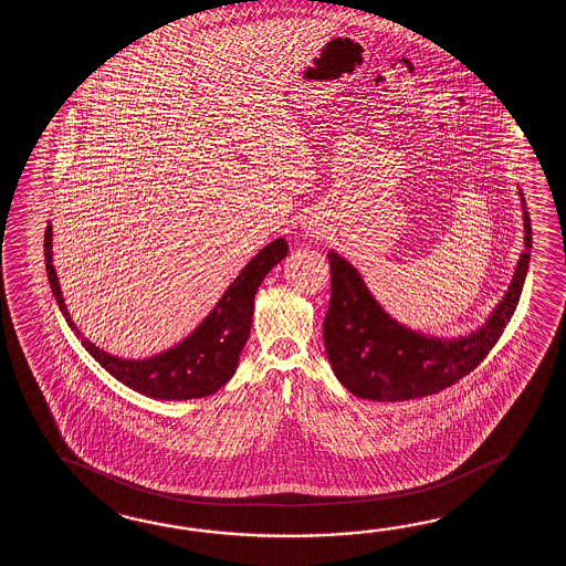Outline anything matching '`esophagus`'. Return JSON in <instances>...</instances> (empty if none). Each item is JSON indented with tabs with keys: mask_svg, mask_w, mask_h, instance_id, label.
Here are the masks:
<instances>
[{
	"mask_svg": "<svg viewBox=\"0 0 566 566\" xmlns=\"http://www.w3.org/2000/svg\"><path fill=\"white\" fill-rule=\"evenodd\" d=\"M307 232H310V237H312V239H317V234H319V229H317L315 224H312V227L307 229Z\"/></svg>",
	"mask_w": 566,
	"mask_h": 566,
	"instance_id": "esophagus-1",
	"label": "esophagus"
}]
</instances>
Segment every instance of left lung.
<instances>
[{"label": "left lung", "instance_id": "1", "mask_svg": "<svg viewBox=\"0 0 566 566\" xmlns=\"http://www.w3.org/2000/svg\"><path fill=\"white\" fill-rule=\"evenodd\" d=\"M517 193L524 251L502 301L485 324L465 336H431L400 324L374 300L356 266L336 251L327 253L332 297L324 322L325 352L337 380L354 397L386 402L427 397L480 366L516 312L528 273L532 227L524 193Z\"/></svg>", "mask_w": 566, "mask_h": 566}]
</instances>
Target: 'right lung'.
I'll list each match as a JSON object with an SVG mask.
<instances>
[{"mask_svg": "<svg viewBox=\"0 0 566 566\" xmlns=\"http://www.w3.org/2000/svg\"><path fill=\"white\" fill-rule=\"evenodd\" d=\"M289 253L285 239L269 242L244 265L239 277L222 293L214 310L176 346L147 358H119L81 336L62 297L56 269L52 265V224L44 234V256L52 295L64 319L86 352L113 378L135 392L156 400H190L214 395L229 382L241 360V352L253 325L254 295L266 273Z\"/></svg>", "mask_w": 566, "mask_h": 566, "instance_id": "obj_1", "label": "right lung"}]
</instances>
